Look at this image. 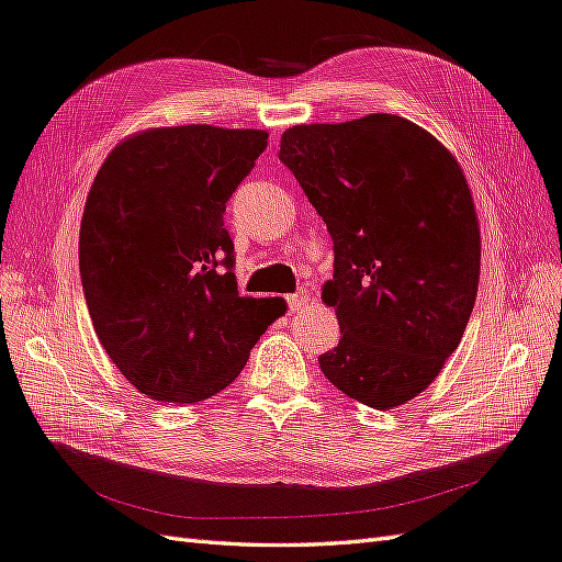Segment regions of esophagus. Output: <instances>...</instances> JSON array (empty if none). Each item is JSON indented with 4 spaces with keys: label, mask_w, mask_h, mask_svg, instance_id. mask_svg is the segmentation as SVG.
<instances>
[{
    "label": "esophagus",
    "mask_w": 562,
    "mask_h": 562,
    "mask_svg": "<svg viewBox=\"0 0 562 562\" xmlns=\"http://www.w3.org/2000/svg\"><path fill=\"white\" fill-rule=\"evenodd\" d=\"M307 300H310L307 293H293V295L285 297V303H289V310H291V312H295V310H300V307H305Z\"/></svg>",
    "instance_id": "obj_1"
}]
</instances>
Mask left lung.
I'll list each match as a JSON object with an SVG mask.
<instances>
[{
    "mask_svg": "<svg viewBox=\"0 0 562 562\" xmlns=\"http://www.w3.org/2000/svg\"><path fill=\"white\" fill-rule=\"evenodd\" d=\"M279 159L334 240L322 300L344 338L319 355L324 376L369 407L407 403L439 376L474 307L482 248L462 169L393 114L293 126Z\"/></svg>",
    "mask_w": 562,
    "mask_h": 562,
    "instance_id": "obj_1",
    "label": "left lung"
}]
</instances>
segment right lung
<instances>
[{
  "label": "right lung",
  "mask_w": 562,
  "mask_h": 562,
  "mask_svg": "<svg viewBox=\"0 0 562 562\" xmlns=\"http://www.w3.org/2000/svg\"><path fill=\"white\" fill-rule=\"evenodd\" d=\"M265 131L173 126L121 143L94 176L80 224L90 319L119 372L149 398L224 391L279 297H240L226 202L267 149Z\"/></svg>",
  "instance_id": "right-lung-1"
}]
</instances>
